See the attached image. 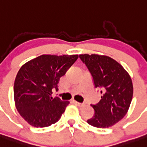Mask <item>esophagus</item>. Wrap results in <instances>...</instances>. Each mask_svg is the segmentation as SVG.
Returning <instances> with one entry per match:
<instances>
[{
  "instance_id": "1",
  "label": "esophagus",
  "mask_w": 147,
  "mask_h": 147,
  "mask_svg": "<svg viewBox=\"0 0 147 147\" xmlns=\"http://www.w3.org/2000/svg\"><path fill=\"white\" fill-rule=\"evenodd\" d=\"M73 103L76 106H78V107H83L85 106V104H84V103H82V104H81V103H79V102L75 101V100H73Z\"/></svg>"
}]
</instances>
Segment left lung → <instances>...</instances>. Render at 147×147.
Wrapping results in <instances>:
<instances>
[{
  "mask_svg": "<svg viewBox=\"0 0 147 147\" xmlns=\"http://www.w3.org/2000/svg\"><path fill=\"white\" fill-rule=\"evenodd\" d=\"M92 77L95 88L100 89L101 99L91 104L95 114L87 123L97 128H108L127 114L132 101L133 86L129 75L110 57L98 55H80Z\"/></svg>",
  "mask_w": 147,
  "mask_h": 147,
  "instance_id": "obj_1",
  "label": "left lung"
}]
</instances>
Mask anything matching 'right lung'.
<instances>
[{
  "label": "right lung",
  "instance_id": "right-lung-1",
  "mask_svg": "<svg viewBox=\"0 0 147 147\" xmlns=\"http://www.w3.org/2000/svg\"><path fill=\"white\" fill-rule=\"evenodd\" d=\"M78 58V55H43L28 61L19 69L14 84V98L22 118L35 127L56 123L69 101L52 98L60 78Z\"/></svg>",
  "mask_w": 147,
  "mask_h": 147
}]
</instances>
